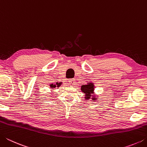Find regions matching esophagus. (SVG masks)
<instances>
[{
  "label": "esophagus",
  "instance_id": "1",
  "mask_svg": "<svg viewBox=\"0 0 147 147\" xmlns=\"http://www.w3.org/2000/svg\"><path fill=\"white\" fill-rule=\"evenodd\" d=\"M69 84H70V85H74V84H75V80H74V78L70 79L69 80Z\"/></svg>",
  "mask_w": 147,
  "mask_h": 147
}]
</instances>
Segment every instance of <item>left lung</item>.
Here are the masks:
<instances>
[{
  "mask_svg": "<svg viewBox=\"0 0 147 147\" xmlns=\"http://www.w3.org/2000/svg\"><path fill=\"white\" fill-rule=\"evenodd\" d=\"M81 90L84 92V93H85V96H86V99H89L91 98V96H92V93H93V91H94V85L93 83H88L87 85H83L81 87ZM93 97V96H92ZM93 98V100H95L94 98Z\"/></svg>",
  "mask_w": 147,
  "mask_h": 147,
  "instance_id": "8db88e82",
  "label": "left lung"
}]
</instances>
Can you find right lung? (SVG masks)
<instances>
[{"mask_svg":"<svg viewBox=\"0 0 147 147\" xmlns=\"http://www.w3.org/2000/svg\"><path fill=\"white\" fill-rule=\"evenodd\" d=\"M60 85H61V83H56V85H55V84H51V85H50V86H51V88H55L56 87H59V86H60Z\"/></svg>","mask_w":147,"mask_h":147,"instance_id":"right-lung-1","label":"right lung"}]
</instances>
